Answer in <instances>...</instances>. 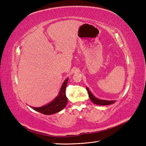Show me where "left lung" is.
<instances>
[{
	"label": "left lung",
	"mask_w": 146,
	"mask_h": 146,
	"mask_svg": "<svg viewBox=\"0 0 146 146\" xmlns=\"http://www.w3.org/2000/svg\"><path fill=\"white\" fill-rule=\"evenodd\" d=\"M86 90H87L89 97H90V98L91 101L93 102V103L96 104V105H108L113 104L115 102V101H108V100H100V99H98L97 98H96L95 97H94V96L92 95V94L90 92V91L89 90V89L87 87H86Z\"/></svg>",
	"instance_id": "1"
}]
</instances>
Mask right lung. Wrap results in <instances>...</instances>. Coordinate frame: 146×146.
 Segmentation results:
<instances>
[{"label":"right lung","instance_id":"right-lung-1","mask_svg":"<svg viewBox=\"0 0 146 146\" xmlns=\"http://www.w3.org/2000/svg\"><path fill=\"white\" fill-rule=\"evenodd\" d=\"M68 80H65L59 93V95L51 103L41 107H33L35 110L44 115H51L63 110L66 107L68 102V98L66 96V87Z\"/></svg>","mask_w":146,"mask_h":146}]
</instances>
